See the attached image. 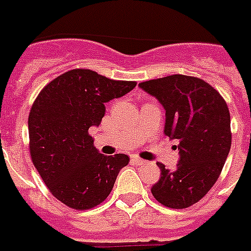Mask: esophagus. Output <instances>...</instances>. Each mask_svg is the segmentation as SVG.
Masks as SVG:
<instances>
[{
	"mask_svg": "<svg viewBox=\"0 0 251 251\" xmlns=\"http://www.w3.org/2000/svg\"><path fill=\"white\" fill-rule=\"evenodd\" d=\"M131 164H134V165H147V161L142 160V158H139V157H136V156H134V157H131Z\"/></svg>",
	"mask_w": 251,
	"mask_h": 251,
	"instance_id": "34e87169",
	"label": "esophagus"
}]
</instances>
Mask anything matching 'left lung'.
I'll use <instances>...</instances> for the list:
<instances>
[{
    "label": "left lung",
    "instance_id": "8db88e82",
    "mask_svg": "<svg viewBox=\"0 0 251 251\" xmlns=\"http://www.w3.org/2000/svg\"><path fill=\"white\" fill-rule=\"evenodd\" d=\"M165 109V135L179 142V162L151 188L158 202L184 209L199 202L215 184L231 150V116L213 86L197 77L173 75L140 82Z\"/></svg>",
    "mask_w": 251,
    "mask_h": 251
}]
</instances>
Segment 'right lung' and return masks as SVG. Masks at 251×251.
<instances>
[{
    "instance_id": "1",
    "label": "right lung",
    "mask_w": 251,
    "mask_h": 251,
    "mask_svg": "<svg viewBox=\"0 0 251 251\" xmlns=\"http://www.w3.org/2000/svg\"><path fill=\"white\" fill-rule=\"evenodd\" d=\"M134 81H115L90 69H72L44 87L28 119L33 165L52 196L64 205L86 210L111 193L129 156H104L89 135L105 113L104 103L135 87Z\"/></svg>"
}]
</instances>
